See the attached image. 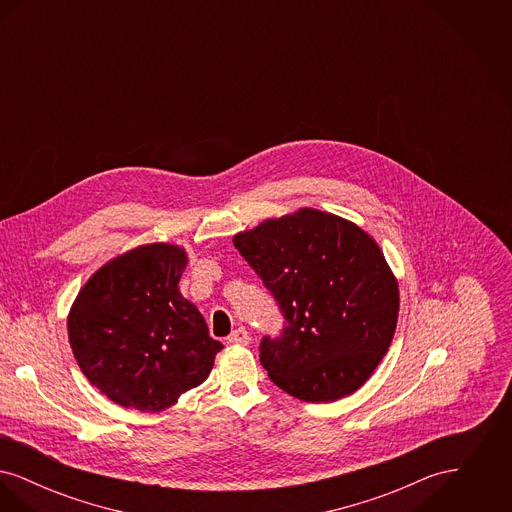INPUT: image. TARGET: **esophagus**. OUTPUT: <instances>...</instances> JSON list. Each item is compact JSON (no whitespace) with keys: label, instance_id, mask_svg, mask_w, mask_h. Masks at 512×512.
<instances>
[{"label":"esophagus","instance_id":"esophagus-1","mask_svg":"<svg viewBox=\"0 0 512 512\" xmlns=\"http://www.w3.org/2000/svg\"><path fill=\"white\" fill-rule=\"evenodd\" d=\"M249 332L245 330L244 326H240V328H236L228 338H226V341L228 343H238V345H247L249 343Z\"/></svg>","mask_w":512,"mask_h":512}]
</instances>
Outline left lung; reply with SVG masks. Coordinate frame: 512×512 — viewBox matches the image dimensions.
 <instances>
[{
  "label": "left lung",
  "mask_w": 512,
  "mask_h": 512,
  "mask_svg": "<svg viewBox=\"0 0 512 512\" xmlns=\"http://www.w3.org/2000/svg\"><path fill=\"white\" fill-rule=\"evenodd\" d=\"M284 317L259 345L270 380L301 401L359 390L390 347L399 290L376 242L315 209L265 220L234 236Z\"/></svg>",
  "instance_id": "8db88e82"
}]
</instances>
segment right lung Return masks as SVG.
Here are the masks:
<instances>
[{
	"instance_id": "add662e5",
	"label": "right lung",
	"mask_w": 512,
	"mask_h": 512,
	"mask_svg": "<svg viewBox=\"0 0 512 512\" xmlns=\"http://www.w3.org/2000/svg\"><path fill=\"white\" fill-rule=\"evenodd\" d=\"M184 268V249L142 245L99 268L74 301V359L90 384L121 407H171L209 376L222 349L178 292Z\"/></svg>"
}]
</instances>
